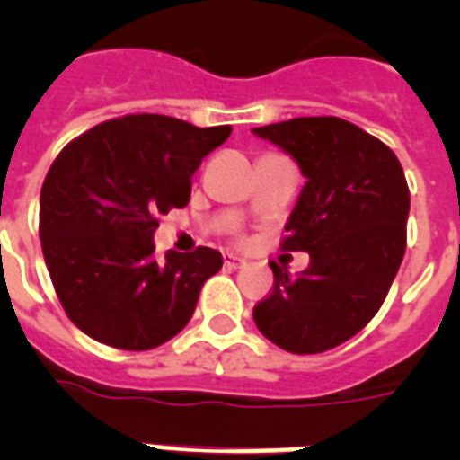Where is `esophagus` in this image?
Here are the masks:
<instances>
[{"label": "esophagus", "mask_w": 460, "mask_h": 460, "mask_svg": "<svg viewBox=\"0 0 460 460\" xmlns=\"http://www.w3.org/2000/svg\"><path fill=\"white\" fill-rule=\"evenodd\" d=\"M224 265L229 267V270H238V267H245V260L234 255V252H224Z\"/></svg>", "instance_id": "obj_1"}]
</instances>
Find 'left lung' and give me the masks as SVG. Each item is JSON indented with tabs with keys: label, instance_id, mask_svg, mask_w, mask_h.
<instances>
[{
	"label": "left lung",
	"instance_id": "obj_1",
	"mask_svg": "<svg viewBox=\"0 0 460 460\" xmlns=\"http://www.w3.org/2000/svg\"><path fill=\"white\" fill-rule=\"evenodd\" d=\"M252 133L305 176L284 251L310 255L298 277L272 262V294L252 320L288 353H322L358 334L389 294L406 252V176L382 140L343 119L298 117Z\"/></svg>",
	"mask_w": 460,
	"mask_h": 460
}]
</instances>
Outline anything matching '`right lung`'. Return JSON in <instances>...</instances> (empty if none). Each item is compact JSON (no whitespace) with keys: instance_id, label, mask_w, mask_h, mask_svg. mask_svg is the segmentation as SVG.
Instances as JSON below:
<instances>
[{"instance_id":"right-lung-1","label":"right lung","mask_w":460,"mask_h":460,"mask_svg":"<svg viewBox=\"0 0 460 460\" xmlns=\"http://www.w3.org/2000/svg\"><path fill=\"white\" fill-rule=\"evenodd\" d=\"M229 136L231 126L131 114L90 128L54 159L40 193V241L81 332L147 350L186 327L222 252L166 251L157 260V217L188 205L195 169Z\"/></svg>"}]
</instances>
